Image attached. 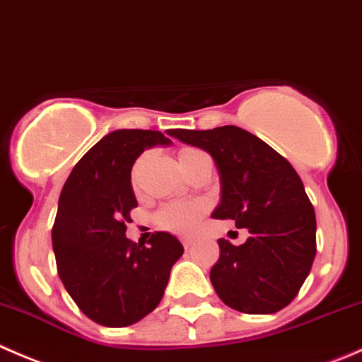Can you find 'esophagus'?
Returning <instances> with one entry per match:
<instances>
[{
    "label": "esophagus",
    "instance_id": "obj_1",
    "mask_svg": "<svg viewBox=\"0 0 362 362\" xmlns=\"http://www.w3.org/2000/svg\"><path fill=\"white\" fill-rule=\"evenodd\" d=\"M192 245H193V241H192V239H182V246H185L186 250H188V248H192Z\"/></svg>",
    "mask_w": 362,
    "mask_h": 362
}]
</instances>
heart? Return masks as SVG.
Segmentation results:
<instances>
[{
	"mask_svg": "<svg viewBox=\"0 0 362 362\" xmlns=\"http://www.w3.org/2000/svg\"><path fill=\"white\" fill-rule=\"evenodd\" d=\"M199 149L193 148H185L180 151V163L186 162L192 156L199 155ZM142 160H139L135 163L134 170H132V181L134 185L139 180V174H141ZM206 206L202 202H177V204H169V206L163 207L158 214H156V225L163 230L174 232V234H189V232L195 230L197 223L202 218Z\"/></svg>",
	"mask_w": 362,
	"mask_h": 362,
	"instance_id": "obj_1",
	"label": "heart"
}]
</instances>
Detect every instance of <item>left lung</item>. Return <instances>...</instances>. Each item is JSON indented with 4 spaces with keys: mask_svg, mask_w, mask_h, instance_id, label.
<instances>
[{
    "mask_svg": "<svg viewBox=\"0 0 362 362\" xmlns=\"http://www.w3.org/2000/svg\"><path fill=\"white\" fill-rule=\"evenodd\" d=\"M181 142L213 156L220 204L211 216L234 220L250 238L234 246L218 239L211 269L218 298L241 313L284 310L298 296L317 253V221L294 167L257 135L239 127L170 130Z\"/></svg>",
    "mask_w": 362,
    "mask_h": 362,
    "instance_id": "obj_1",
    "label": "left lung"
}]
</instances>
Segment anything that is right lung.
Masks as SVG:
<instances>
[{"mask_svg":"<svg viewBox=\"0 0 362 362\" xmlns=\"http://www.w3.org/2000/svg\"><path fill=\"white\" fill-rule=\"evenodd\" d=\"M169 144L162 132H110L61 189L52 227L59 278L82 313L105 327H127L151 313L185 252L169 232H155L148 246L124 235L137 207L132 167L144 149Z\"/></svg>","mask_w":362,"mask_h":362,"instance_id":"right-lung-1","label":"right lung"}]
</instances>
